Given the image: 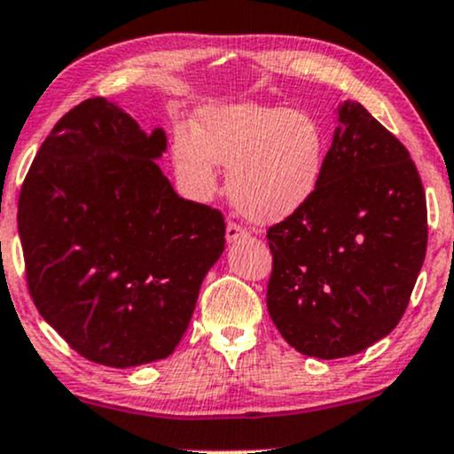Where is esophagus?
<instances>
[{
	"instance_id": "34e87169",
	"label": "esophagus",
	"mask_w": 454,
	"mask_h": 454,
	"mask_svg": "<svg viewBox=\"0 0 454 454\" xmlns=\"http://www.w3.org/2000/svg\"><path fill=\"white\" fill-rule=\"evenodd\" d=\"M247 236H248V231L239 225V223H233V221L227 223V242H238V239H242Z\"/></svg>"
}]
</instances>
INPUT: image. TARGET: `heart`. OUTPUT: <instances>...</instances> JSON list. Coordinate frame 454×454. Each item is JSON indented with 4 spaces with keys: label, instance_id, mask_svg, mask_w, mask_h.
<instances>
[{
    "label": "heart",
    "instance_id": "obj_1",
    "mask_svg": "<svg viewBox=\"0 0 454 454\" xmlns=\"http://www.w3.org/2000/svg\"><path fill=\"white\" fill-rule=\"evenodd\" d=\"M174 168L189 195L206 200L229 172V197L244 216L274 223L295 215L317 193L327 161L323 129L310 116L259 104L206 106L193 129L174 137Z\"/></svg>",
    "mask_w": 454,
    "mask_h": 454
}]
</instances>
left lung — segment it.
I'll use <instances>...</instances> for the list:
<instances>
[{
  "label": "left lung",
  "mask_w": 454,
  "mask_h": 454,
  "mask_svg": "<svg viewBox=\"0 0 454 454\" xmlns=\"http://www.w3.org/2000/svg\"><path fill=\"white\" fill-rule=\"evenodd\" d=\"M340 122L317 193L268 229L270 317L318 359L391 333L427 250V201L408 148L361 104H344Z\"/></svg>",
  "instance_id": "obj_1"
}]
</instances>
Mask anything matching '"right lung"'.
<instances>
[{"instance_id":"right-lung-1","label":"right lung","mask_w":454,"mask_h":454,"mask_svg":"<svg viewBox=\"0 0 454 454\" xmlns=\"http://www.w3.org/2000/svg\"><path fill=\"white\" fill-rule=\"evenodd\" d=\"M146 136L104 98L63 114L19 195L25 276L37 312L84 359L133 367L174 353L207 270L225 248L223 212L178 197Z\"/></svg>"}]
</instances>
